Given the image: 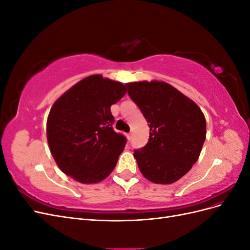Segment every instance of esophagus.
Masks as SVG:
<instances>
[{"instance_id":"obj_1","label":"esophagus","mask_w":250,"mask_h":250,"mask_svg":"<svg viewBox=\"0 0 250 250\" xmlns=\"http://www.w3.org/2000/svg\"><path fill=\"white\" fill-rule=\"evenodd\" d=\"M131 139H132V132L127 133V140L128 141H131Z\"/></svg>"}]
</instances>
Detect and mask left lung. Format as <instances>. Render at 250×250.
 Wrapping results in <instances>:
<instances>
[{
  "instance_id": "obj_1",
  "label": "left lung",
  "mask_w": 250,
  "mask_h": 250,
  "mask_svg": "<svg viewBox=\"0 0 250 250\" xmlns=\"http://www.w3.org/2000/svg\"><path fill=\"white\" fill-rule=\"evenodd\" d=\"M128 95L149 123V142L134 150L144 177L169 185L191 170L206 141L207 122L199 106L164 81L126 83Z\"/></svg>"
}]
</instances>
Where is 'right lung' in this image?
I'll return each mask as SVG.
<instances>
[{
	"label": "right lung",
	"instance_id": "obj_1",
	"mask_svg": "<svg viewBox=\"0 0 250 250\" xmlns=\"http://www.w3.org/2000/svg\"><path fill=\"white\" fill-rule=\"evenodd\" d=\"M126 92L123 83L92 75L53 104L47 139L57 166L67 176L96 184L115 169L126 138L113 130L110 106Z\"/></svg>",
	"mask_w": 250,
	"mask_h": 250
}]
</instances>
